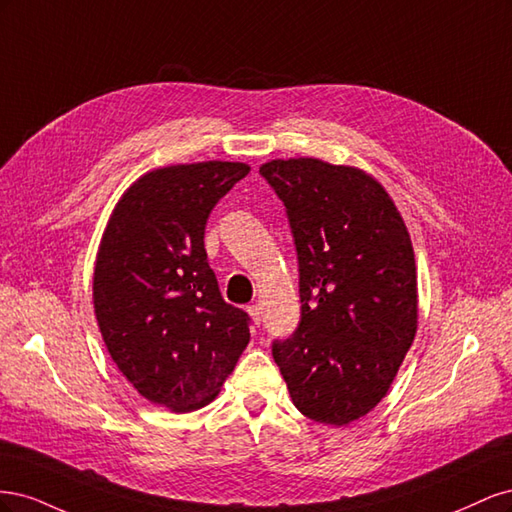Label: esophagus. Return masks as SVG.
I'll return each instance as SVG.
<instances>
[{
  "mask_svg": "<svg viewBox=\"0 0 512 512\" xmlns=\"http://www.w3.org/2000/svg\"><path fill=\"white\" fill-rule=\"evenodd\" d=\"M247 314H250V316H252L254 324H260L262 312H260V307H258V305H250V307H247Z\"/></svg>",
  "mask_w": 512,
  "mask_h": 512,
  "instance_id": "esophagus-1",
  "label": "esophagus"
}]
</instances>
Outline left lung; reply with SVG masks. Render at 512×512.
Masks as SVG:
<instances>
[{
    "instance_id": "8db88e82",
    "label": "left lung",
    "mask_w": 512,
    "mask_h": 512,
    "mask_svg": "<svg viewBox=\"0 0 512 512\" xmlns=\"http://www.w3.org/2000/svg\"><path fill=\"white\" fill-rule=\"evenodd\" d=\"M299 256L301 322L273 344L292 404L342 427L389 393L418 327L410 232L384 185L359 166L271 160Z\"/></svg>"
}]
</instances>
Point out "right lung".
Instances as JSON below:
<instances>
[{
	"mask_svg": "<svg viewBox=\"0 0 512 512\" xmlns=\"http://www.w3.org/2000/svg\"><path fill=\"white\" fill-rule=\"evenodd\" d=\"M250 173L243 162L153 168L121 194L94 267V312L113 363L151 404L192 412L218 397L250 342L207 262L205 226Z\"/></svg>",
	"mask_w": 512,
	"mask_h": 512,
	"instance_id": "right-lung-1",
	"label": "right lung"
}]
</instances>
